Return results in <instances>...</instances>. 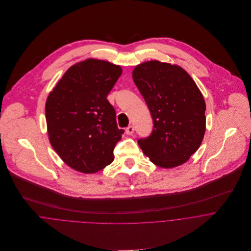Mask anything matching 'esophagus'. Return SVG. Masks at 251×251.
Here are the masks:
<instances>
[{
  "label": "esophagus",
  "instance_id": "esophagus-1",
  "mask_svg": "<svg viewBox=\"0 0 251 251\" xmlns=\"http://www.w3.org/2000/svg\"><path fill=\"white\" fill-rule=\"evenodd\" d=\"M133 132H134V126H128L126 128V133L127 135H131Z\"/></svg>",
  "mask_w": 251,
  "mask_h": 251
}]
</instances>
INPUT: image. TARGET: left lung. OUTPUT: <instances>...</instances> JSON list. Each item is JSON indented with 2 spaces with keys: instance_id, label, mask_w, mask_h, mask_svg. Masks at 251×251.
Here are the masks:
<instances>
[{
  "instance_id": "left-lung-1",
  "label": "left lung",
  "mask_w": 251,
  "mask_h": 251,
  "mask_svg": "<svg viewBox=\"0 0 251 251\" xmlns=\"http://www.w3.org/2000/svg\"><path fill=\"white\" fill-rule=\"evenodd\" d=\"M132 78L151 112V135L138 140L155 165L173 168L199 149L206 131V103L190 75L179 66L158 61L138 65Z\"/></svg>"
}]
</instances>
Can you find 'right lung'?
<instances>
[{"label":"right lung","instance_id":"add662e5","mask_svg":"<svg viewBox=\"0 0 251 251\" xmlns=\"http://www.w3.org/2000/svg\"><path fill=\"white\" fill-rule=\"evenodd\" d=\"M122 72L106 61L85 60L71 67L47 98L49 141L76 171L96 173L114 160L124 129L118 128L107 96Z\"/></svg>","mask_w":251,"mask_h":251}]
</instances>
